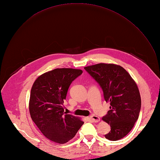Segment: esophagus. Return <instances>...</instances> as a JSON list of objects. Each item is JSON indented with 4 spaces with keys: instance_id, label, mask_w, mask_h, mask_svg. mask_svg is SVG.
<instances>
[{
    "instance_id": "esophagus-1",
    "label": "esophagus",
    "mask_w": 160,
    "mask_h": 160,
    "mask_svg": "<svg viewBox=\"0 0 160 160\" xmlns=\"http://www.w3.org/2000/svg\"><path fill=\"white\" fill-rule=\"evenodd\" d=\"M90 118H91V119L92 121H93L95 122H97L100 121V118H99V117L98 116H96V115H94L90 116Z\"/></svg>"
}]
</instances>
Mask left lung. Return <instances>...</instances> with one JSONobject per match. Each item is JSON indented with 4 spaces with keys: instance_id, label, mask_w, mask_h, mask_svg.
I'll use <instances>...</instances> for the list:
<instances>
[{
    "instance_id": "obj_1",
    "label": "left lung",
    "mask_w": 160,
    "mask_h": 160,
    "mask_svg": "<svg viewBox=\"0 0 160 160\" xmlns=\"http://www.w3.org/2000/svg\"><path fill=\"white\" fill-rule=\"evenodd\" d=\"M84 69L101 88L106 102H110V110L102 117L111 127L105 138L110 141L122 139L139 117L141 100L137 84L120 65L98 63Z\"/></svg>"
}]
</instances>
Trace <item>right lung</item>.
Returning a JSON list of instances; mask_svg holds the SVG:
<instances>
[{
    "label": "right lung",
    "mask_w": 160,
    "mask_h": 160,
    "mask_svg": "<svg viewBox=\"0 0 160 160\" xmlns=\"http://www.w3.org/2000/svg\"><path fill=\"white\" fill-rule=\"evenodd\" d=\"M80 69H56L41 75L32 86L29 102L31 118L48 139L63 144L72 139L83 122L64 112L63 104Z\"/></svg>",
    "instance_id": "add662e5"
}]
</instances>
